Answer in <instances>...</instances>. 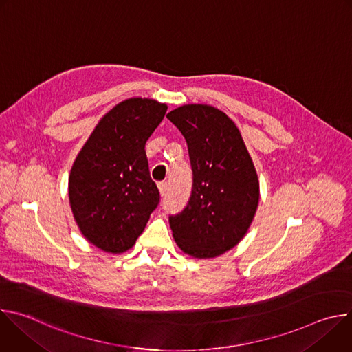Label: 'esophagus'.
<instances>
[{
    "mask_svg": "<svg viewBox=\"0 0 352 352\" xmlns=\"http://www.w3.org/2000/svg\"><path fill=\"white\" fill-rule=\"evenodd\" d=\"M167 189H168L167 182H160V184H159V190H160V195H162V196H164V195L167 193Z\"/></svg>",
    "mask_w": 352,
    "mask_h": 352,
    "instance_id": "1",
    "label": "esophagus"
}]
</instances>
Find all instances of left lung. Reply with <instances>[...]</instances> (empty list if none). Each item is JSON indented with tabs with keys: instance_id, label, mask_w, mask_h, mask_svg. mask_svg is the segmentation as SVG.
Wrapping results in <instances>:
<instances>
[{
	"instance_id": "8db88e82",
	"label": "left lung",
	"mask_w": 352,
	"mask_h": 352,
	"mask_svg": "<svg viewBox=\"0 0 352 352\" xmlns=\"http://www.w3.org/2000/svg\"><path fill=\"white\" fill-rule=\"evenodd\" d=\"M186 140L193 171L186 208L170 217L175 243L196 259L223 255L241 242L259 205L255 164L235 122L208 104L167 114Z\"/></svg>"
}]
</instances>
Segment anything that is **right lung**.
Masks as SVG:
<instances>
[{"mask_svg":"<svg viewBox=\"0 0 352 352\" xmlns=\"http://www.w3.org/2000/svg\"><path fill=\"white\" fill-rule=\"evenodd\" d=\"M166 103L131 97L98 121L78 153L68 195L82 235L109 254H124L143 232L160 193L144 144L163 121Z\"/></svg>","mask_w":352,"mask_h":352,"instance_id":"1","label":"right lung"}]
</instances>
